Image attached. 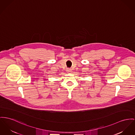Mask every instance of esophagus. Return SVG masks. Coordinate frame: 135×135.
I'll return each mask as SVG.
<instances>
[{"instance_id": "1", "label": "esophagus", "mask_w": 135, "mask_h": 135, "mask_svg": "<svg viewBox=\"0 0 135 135\" xmlns=\"http://www.w3.org/2000/svg\"><path fill=\"white\" fill-rule=\"evenodd\" d=\"M67 71H68V72H69V73H71L72 72V70L70 69H68Z\"/></svg>"}]
</instances>
